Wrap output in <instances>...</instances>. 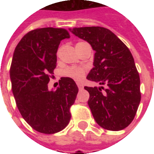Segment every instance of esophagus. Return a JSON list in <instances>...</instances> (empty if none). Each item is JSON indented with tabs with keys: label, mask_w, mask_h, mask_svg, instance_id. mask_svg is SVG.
<instances>
[{
	"label": "esophagus",
	"mask_w": 154,
	"mask_h": 154,
	"mask_svg": "<svg viewBox=\"0 0 154 154\" xmlns=\"http://www.w3.org/2000/svg\"><path fill=\"white\" fill-rule=\"evenodd\" d=\"M77 87H78V88H79L80 90H82V89L83 88V85H82V83H80V82H77Z\"/></svg>",
	"instance_id": "esophagus-1"
}]
</instances>
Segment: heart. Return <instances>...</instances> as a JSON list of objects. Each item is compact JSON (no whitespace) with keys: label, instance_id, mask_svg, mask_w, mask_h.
Returning <instances> with one entry per match:
<instances>
[{"label":"heart","instance_id":"heart-1","mask_svg":"<svg viewBox=\"0 0 154 154\" xmlns=\"http://www.w3.org/2000/svg\"><path fill=\"white\" fill-rule=\"evenodd\" d=\"M82 43V42H80ZM78 43V44H80ZM86 73V68L83 67H77V66H72L67 67L63 72V74L67 77H70L73 80L79 81L82 79Z\"/></svg>","mask_w":154,"mask_h":154}]
</instances>
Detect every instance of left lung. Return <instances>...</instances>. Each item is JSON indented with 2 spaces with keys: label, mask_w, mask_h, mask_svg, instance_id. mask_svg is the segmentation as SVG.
I'll return each mask as SVG.
<instances>
[{
  "label": "left lung",
  "mask_w": 154,
  "mask_h": 154,
  "mask_svg": "<svg viewBox=\"0 0 154 154\" xmlns=\"http://www.w3.org/2000/svg\"><path fill=\"white\" fill-rule=\"evenodd\" d=\"M95 50L93 65L87 78L100 85L85 87L94 119L103 129H124L132 122L141 100L140 79L130 51L113 32L92 26L69 29Z\"/></svg>",
  "instance_id": "8db88e82"
}]
</instances>
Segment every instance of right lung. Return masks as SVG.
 <instances>
[{"mask_svg": "<svg viewBox=\"0 0 154 154\" xmlns=\"http://www.w3.org/2000/svg\"><path fill=\"white\" fill-rule=\"evenodd\" d=\"M68 38L65 29H36L21 38L13 54L10 76L16 106L25 121L43 134H55L68 125L78 92L70 77H62L56 90L48 87L59 44Z\"/></svg>", "mask_w": 154, "mask_h": 154, "instance_id": "add662e5", "label": "right lung"}]
</instances>
